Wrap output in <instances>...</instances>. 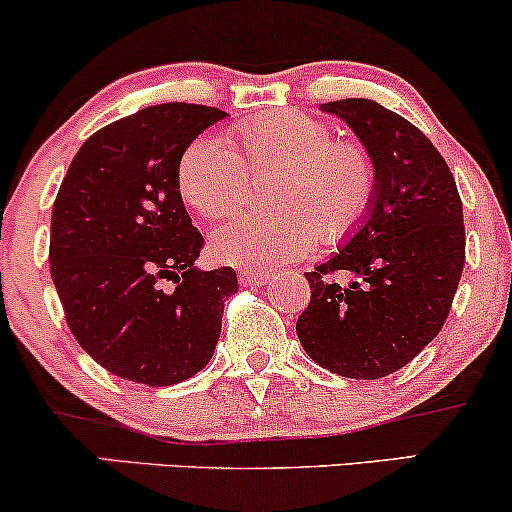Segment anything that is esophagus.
<instances>
[{
  "label": "esophagus",
  "instance_id": "esophagus-1",
  "mask_svg": "<svg viewBox=\"0 0 512 512\" xmlns=\"http://www.w3.org/2000/svg\"><path fill=\"white\" fill-rule=\"evenodd\" d=\"M238 279L243 286H264L269 279H272V276L264 274V272H240Z\"/></svg>",
  "mask_w": 512,
  "mask_h": 512
}]
</instances>
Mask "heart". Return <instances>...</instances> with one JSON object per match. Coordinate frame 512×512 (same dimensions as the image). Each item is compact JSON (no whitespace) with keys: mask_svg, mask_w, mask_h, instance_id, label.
I'll list each match as a JSON object with an SVG mask.
<instances>
[{"mask_svg":"<svg viewBox=\"0 0 512 512\" xmlns=\"http://www.w3.org/2000/svg\"><path fill=\"white\" fill-rule=\"evenodd\" d=\"M231 146L199 137L178 161L182 202L207 219L243 204L250 175L274 170L272 211L248 214L211 233V257L269 272L322 245H339L368 219L378 197V168L361 144L334 139L330 125L298 110H274L231 132Z\"/></svg>","mask_w":512,"mask_h":512,"instance_id":"1","label":"heart"}]
</instances>
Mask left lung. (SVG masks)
I'll list each match as a JSON object with an SVG mask.
<instances>
[{"label": "left lung", "mask_w": 512, "mask_h": 512, "mask_svg": "<svg viewBox=\"0 0 512 512\" xmlns=\"http://www.w3.org/2000/svg\"><path fill=\"white\" fill-rule=\"evenodd\" d=\"M320 108L366 146L378 197L354 238L305 272L310 303L296 332L317 366L378 380L414 361L448 320L464 267L462 199L445 158L402 115L368 98ZM337 271L355 281L337 285Z\"/></svg>", "instance_id": "obj_1"}]
</instances>
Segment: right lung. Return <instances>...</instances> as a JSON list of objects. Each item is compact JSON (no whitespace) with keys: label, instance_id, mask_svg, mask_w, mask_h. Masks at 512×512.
<instances>
[{"label":"right lung","instance_id":"obj_1","mask_svg":"<svg viewBox=\"0 0 512 512\" xmlns=\"http://www.w3.org/2000/svg\"><path fill=\"white\" fill-rule=\"evenodd\" d=\"M223 117L209 105L161 103L98 129L52 204L50 274L69 330L132 383L166 387L199 373L238 291L231 267H195L204 238L175 182L187 144Z\"/></svg>","mask_w":512,"mask_h":512}]
</instances>
